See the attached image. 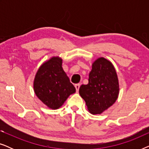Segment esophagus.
Instances as JSON below:
<instances>
[{
	"label": "esophagus",
	"mask_w": 149,
	"mask_h": 149,
	"mask_svg": "<svg viewBox=\"0 0 149 149\" xmlns=\"http://www.w3.org/2000/svg\"><path fill=\"white\" fill-rule=\"evenodd\" d=\"M80 85H81L80 83H78V84H76V85H74V87H75V88H76V90H77V91H79V87H80Z\"/></svg>",
	"instance_id": "esophagus-1"
}]
</instances>
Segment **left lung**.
I'll use <instances>...</instances> for the list:
<instances>
[{
	"label": "left lung",
	"instance_id": "1",
	"mask_svg": "<svg viewBox=\"0 0 149 149\" xmlns=\"http://www.w3.org/2000/svg\"><path fill=\"white\" fill-rule=\"evenodd\" d=\"M119 93V84L116 70L111 61L103 57L92 63L89 83L79 88V94L92 115L107 111L115 102Z\"/></svg>",
	"mask_w": 149,
	"mask_h": 149
}]
</instances>
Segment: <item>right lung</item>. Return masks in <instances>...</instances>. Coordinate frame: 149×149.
<instances>
[{
	"label": "right lung",
	"instance_id": "right-lung-1",
	"mask_svg": "<svg viewBox=\"0 0 149 149\" xmlns=\"http://www.w3.org/2000/svg\"><path fill=\"white\" fill-rule=\"evenodd\" d=\"M33 87L38 98L49 109L56 110L64 104L76 89L62 68V59L52 57L42 63L34 77Z\"/></svg>",
	"mask_w": 149,
	"mask_h": 149
}]
</instances>
